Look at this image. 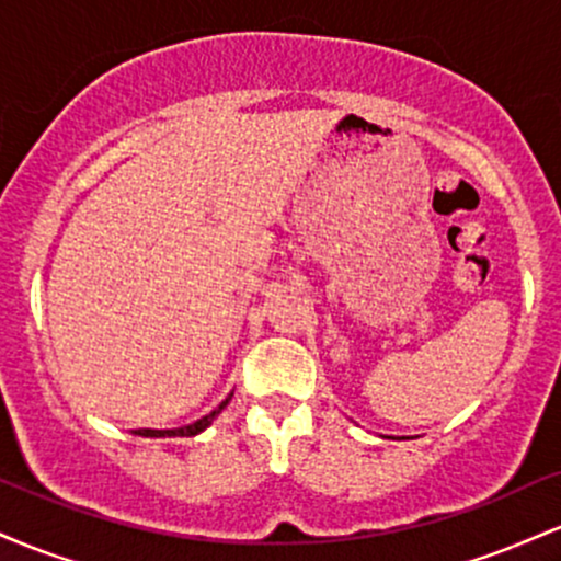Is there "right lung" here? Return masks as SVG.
Returning <instances> with one entry per match:
<instances>
[{"mask_svg":"<svg viewBox=\"0 0 561 561\" xmlns=\"http://www.w3.org/2000/svg\"><path fill=\"white\" fill-rule=\"evenodd\" d=\"M229 401H231V396L227 398V401H221V405L210 411V414H205L203 420H197V422H192V424H184V427H176V430H137V435H141V437H192V435L203 433V430L208 427V424L214 422L224 409H227Z\"/></svg>","mask_w":561,"mask_h":561,"instance_id":"add662e5","label":"right lung"}]
</instances>
